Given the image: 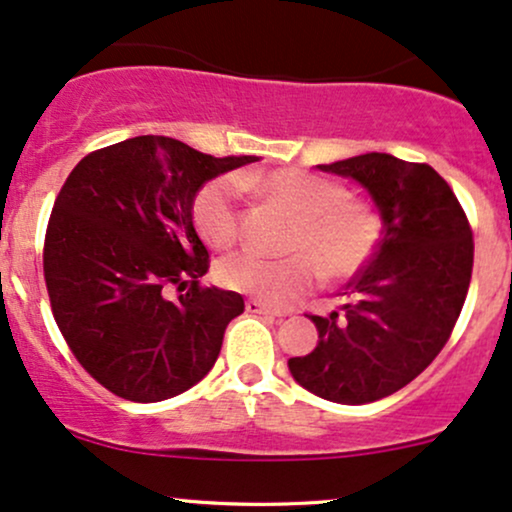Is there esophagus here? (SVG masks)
Segmentation results:
<instances>
[{
    "mask_svg": "<svg viewBox=\"0 0 512 512\" xmlns=\"http://www.w3.org/2000/svg\"><path fill=\"white\" fill-rule=\"evenodd\" d=\"M245 308H248V313H252V315H272V317H284L286 315V310L274 308V305L257 301V298H250V301L245 303Z\"/></svg>",
    "mask_w": 512,
    "mask_h": 512,
    "instance_id": "1",
    "label": "esophagus"
}]
</instances>
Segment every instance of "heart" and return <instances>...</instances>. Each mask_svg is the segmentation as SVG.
<instances>
[{
    "label": "heart",
    "mask_w": 512,
    "mask_h": 512,
    "mask_svg": "<svg viewBox=\"0 0 512 512\" xmlns=\"http://www.w3.org/2000/svg\"><path fill=\"white\" fill-rule=\"evenodd\" d=\"M240 185H255L264 199L293 216L284 257L240 250L216 264V279L226 289L248 293L264 303H286L310 291L322 274L346 281L361 274L383 240V216L366 199L351 197L344 185L308 173L276 170L240 175ZM240 185L231 175L204 182L192 202L199 236L214 248H231L240 238Z\"/></svg>",
    "instance_id": "heart-1"
}]
</instances>
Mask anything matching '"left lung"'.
Here are the masks:
<instances>
[{"label":"left lung","instance_id":"8db88e82","mask_svg":"<svg viewBox=\"0 0 512 512\" xmlns=\"http://www.w3.org/2000/svg\"><path fill=\"white\" fill-rule=\"evenodd\" d=\"M320 170L366 187L383 240L346 284L342 313L308 315L320 342L289 370L317 397L366 404L409 385L450 339L472 279V226L428 163L373 151Z\"/></svg>","mask_w":512,"mask_h":512}]
</instances>
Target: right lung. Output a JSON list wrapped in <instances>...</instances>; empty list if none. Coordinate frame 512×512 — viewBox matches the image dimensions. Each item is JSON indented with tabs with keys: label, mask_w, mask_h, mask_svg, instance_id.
<instances>
[{
	"label": "right lung",
	"mask_w": 512,
	"mask_h": 512,
	"mask_svg": "<svg viewBox=\"0 0 512 512\" xmlns=\"http://www.w3.org/2000/svg\"><path fill=\"white\" fill-rule=\"evenodd\" d=\"M252 161L146 134L91 151L64 180L43 248L50 308L76 361L113 395L161 402L219 358L245 303L199 284L209 252L192 202L204 182ZM168 288L181 291L175 302Z\"/></svg>",
	"instance_id": "1"
}]
</instances>
